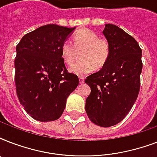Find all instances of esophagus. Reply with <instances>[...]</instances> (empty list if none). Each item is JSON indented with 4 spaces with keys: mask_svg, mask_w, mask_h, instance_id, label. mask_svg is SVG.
Returning <instances> with one entry per match:
<instances>
[{
    "mask_svg": "<svg viewBox=\"0 0 157 157\" xmlns=\"http://www.w3.org/2000/svg\"><path fill=\"white\" fill-rule=\"evenodd\" d=\"M79 81H80V83L83 84L84 82H85V77H83V76H80V77H79Z\"/></svg>",
    "mask_w": 157,
    "mask_h": 157,
    "instance_id": "1",
    "label": "esophagus"
}]
</instances>
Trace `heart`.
I'll use <instances>...</instances> for the list:
<instances>
[{
  "mask_svg": "<svg viewBox=\"0 0 157 157\" xmlns=\"http://www.w3.org/2000/svg\"><path fill=\"white\" fill-rule=\"evenodd\" d=\"M80 54L81 60L70 68V71L78 76H85L95 69L106 65L111 54L108 40L90 29H81L74 33L71 42L66 40L61 47L64 63L71 66Z\"/></svg>",
  "mask_w": 157,
  "mask_h": 157,
  "instance_id": "heart-1",
  "label": "heart"
}]
</instances>
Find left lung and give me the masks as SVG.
<instances>
[{"label":"left lung","instance_id":"obj_1","mask_svg":"<svg viewBox=\"0 0 157 157\" xmlns=\"http://www.w3.org/2000/svg\"><path fill=\"white\" fill-rule=\"evenodd\" d=\"M103 33L110 43L111 54L106 65L85 81L91 89L86 112L93 123L110 127L121 121L135 103L143 62L138 42L121 28L108 23Z\"/></svg>","mask_w":157,"mask_h":157}]
</instances>
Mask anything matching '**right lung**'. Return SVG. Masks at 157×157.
<instances>
[{"mask_svg":"<svg viewBox=\"0 0 157 157\" xmlns=\"http://www.w3.org/2000/svg\"><path fill=\"white\" fill-rule=\"evenodd\" d=\"M75 28L47 24L23 36L16 46V93L36 121L59 119L67 98L78 86V76L67 71L61 55L63 43Z\"/></svg>","mask_w":157,"mask_h":157,"instance_id":"obj_1","label":"right lung"}]
</instances>
